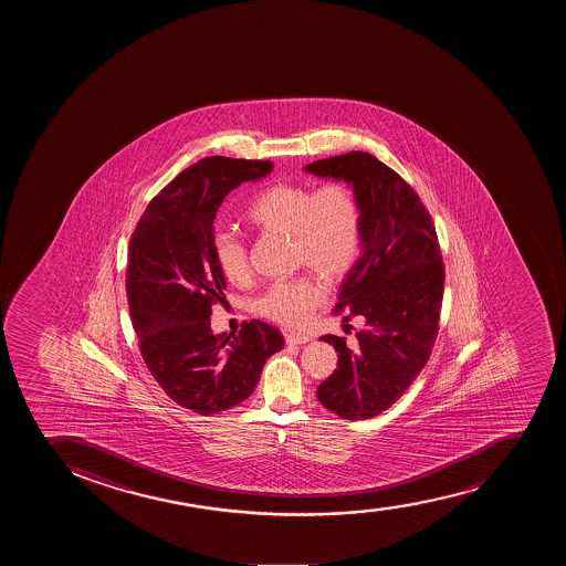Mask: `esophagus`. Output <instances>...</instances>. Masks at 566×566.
I'll return each instance as SVG.
<instances>
[{"label":"esophagus","instance_id":"obj_1","mask_svg":"<svg viewBox=\"0 0 566 566\" xmlns=\"http://www.w3.org/2000/svg\"><path fill=\"white\" fill-rule=\"evenodd\" d=\"M286 342L290 345H304V343L312 342V337L306 336V334H298V332H290V334H286Z\"/></svg>","mask_w":566,"mask_h":566}]
</instances>
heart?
<instances>
[{"label": "heart", "instance_id": "obj_1", "mask_svg": "<svg viewBox=\"0 0 566 566\" xmlns=\"http://www.w3.org/2000/svg\"><path fill=\"white\" fill-rule=\"evenodd\" d=\"M243 216L256 229L292 235L297 262L328 280L342 279L361 251V205L353 188L343 182H328L317 190L276 182L252 197ZM212 252L230 284L243 286L249 282L251 265L238 235L218 230ZM325 286L312 274L279 280L260 295L256 312L279 325L298 326L325 301Z\"/></svg>", "mask_w": 566, "mask_h": 566}]
</instances>
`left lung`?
I'll list each match as a JSON object with an SVG mask.
<instances>
[{"label":"left lung","instance_id":"1","mask_svg":"<svg viewBox=\"0 0 566 566\" xmlns=\"http://www.w3.org/2000/svg\"><path fill=\"white\" fill-rule=\"evenodd\" d=\"M304 171L345 180L364 216L361 256L343 280L334 314L361 317L358 345L323 336L337 369L317 398L343 419L365 420L391 408L430 358L439 331L444 265L436 227L406 180L369 153L350 151L308 164Z\"/></svg>","mask_w":566,"mask_h":566}]
</instances>
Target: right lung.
<instances>
[{
	"label": "right lung",
	"mask_w": 566,
	"mask_h": 566,
	"mask_svg": "<svg viewBox=\"0 0 566 566\" xmlns=\"http://www.w3.org/2000/svg\"><path fill=\"white\" fill-rule=\"evenodd\" d=\"M271 169L269 160L202 158L153 197L129 241L125 286L142 358L174 402L199 415L243 402L284 347L262 321L243 323L238 336L210 328L227 287L213 260L216 212L241 182Z\"/></svg>",
	"instance_id": "1"
}]
</instances>
